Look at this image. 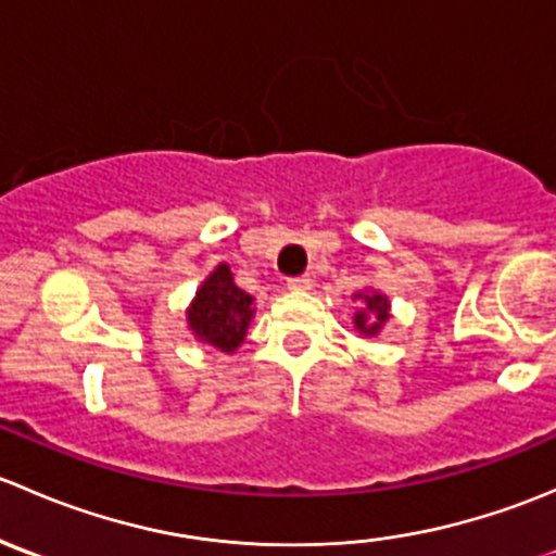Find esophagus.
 <instances>
[{
    "label": "esophagus",
    "mask_w": 556,
    "mask_h": 556,
    "mask_svg": "<svg viewBox=\"0 0 556 556\" xmlns=\"http://www.w3.org/2000/svg\"><path fill=\"white\" fill-rule=\"evenodd\" d=\"M288 288L290 290H309L312 288L309 274H299V277H290L288 279Z\"/></svg>",
    "instance_id": "34e87169"
}]
</instances>
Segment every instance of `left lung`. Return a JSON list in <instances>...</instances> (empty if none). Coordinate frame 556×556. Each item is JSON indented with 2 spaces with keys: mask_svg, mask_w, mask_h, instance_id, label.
Segmentation results:
<instances>
[{
  "mask_svg": "<svg viewBox=\"0 0 556 556\" xmlns=\"http://www.w3.org/2000/svg\"><path fill=\"white\" fill-rule=\"evenodd\" d=\"M387 299L384 295H366V311L369 312L368 315L365 312H357L355 314V325H357V330H363V333L366 336H374L377 333L379 328H382V323L387 317H390V314H387Z\"/></svg>",
  "mask_w": 556,
  "mask_h": 556,
  "instance_id": "8db88e82",
  "label": "left lung"
}]
</instances>
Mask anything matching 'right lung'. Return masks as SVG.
Here are the masks:
<instances>
[{"instance_id":"obj_1","label":"right lung","mask_w":556,"mask_h":556,"mask_svg":"<svg viewBox=\"0 0 556 556\" xmlns=\"http://www.w3.org/2000/svg\"><path fill=\"white\" fill-rule=\"evenodd\" d=\"M252 317V295L233 285L231 268L223 263L210 274L188 312L193 333L220 352H233L247 336Z\"/></svg>"}]
</instances>
